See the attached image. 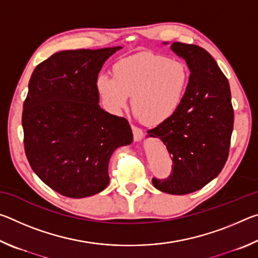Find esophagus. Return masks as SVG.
Returning <instances> with one entry per match:
<instances>
[{"instance_id":"1","label":"esophagus","mask_w":258,"mask_h":258,"mask_svg":"<svg viewBox=\"0 0 258 258\" xmlns=\"http://www.w3.org/2000/svg\"><path fill=\"white\" fill-rule=\"evenodd\" d=\"M132 132H133V138H134L135 141H140V140L142 139L143 131L140 127H138V126L132 125Z\"/></svg>"}]
</instances>
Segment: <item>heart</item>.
Instances as JSON below:
<instances>
[{
    "label": "heart",
    "mask_w": 258,
    "mask_h": 258,
    "mask_svg": "<svg viewBox=\"0 0 258 258\" xmlns=\"http://www.w3.org/2000/svg\"><path fill=\"white\" fill-rule=\"evenodd\" d=\"M113 79L97 78V89L109 111L120 113L132 97L135 113L148 125L163 124L182 106L190 84V72L180 60L141 52L113 66Z\"/></svg>",
    "instance_id": "obj_1"
}]
</instances>
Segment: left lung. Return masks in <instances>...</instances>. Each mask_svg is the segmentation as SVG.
<instances>
[{
    "mask_svg": "<svg viewBox=\"0 0 258 258\" xmlns=\"http://www.w3.org/2000/svg\"><path fill=\"white\" fill-rule=\"evenodd\" d=\"M171 49L185 60L190 84L182 106L171 119L148 131L159 138L171 156L172 173L152 178L166 194L187 195L215 178L228 160L234 112L228 78L208 52L174 42Z\"/></svg>",
    "mask_w": 258,
    "mask_h": 258,
    "instance_id": "1",
    "label": "left lung"
}]
</instances>
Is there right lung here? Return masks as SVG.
<instances>
[{"label":"right lung","mask_w":258,"mask_h":258,"mask_svg":"<svg viewBox=\"0 0 258 258\" xmlns=\"http://www.w3.org/2000/svg\"><path fill=\"white\" fill-rule=\"evenodd\" d=\"M119 49L56 52L29 80L23 110L26 157L36 175L66 197L106 189L112 152L133 141L127 119L99 106L98 74Z\"/></svg>","instance_id":"right-lung-1"}]
</instances>
